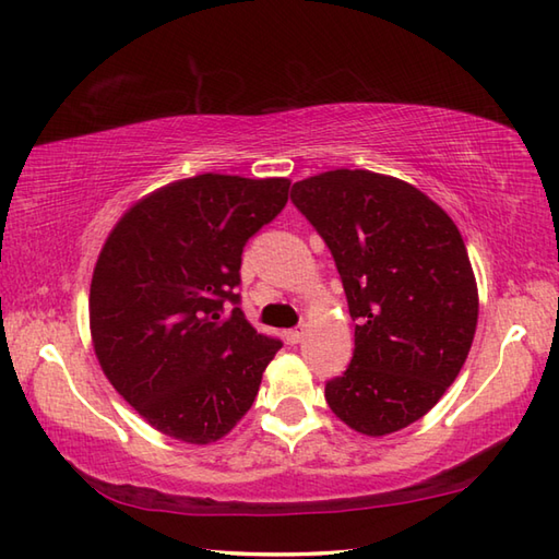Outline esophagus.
<instances>
[{"instance_id": "obj_1", "label": "esophagus", "mask_w": 559, "mask_h": 559, "mask_svg": "<svg viewBox=\"0 0 559 559\" xmlns=\"http://www.w3.org/2000/svg\"><path fill=\"white\" fill-rule=\"evenodd\" d=\"M286 336H288V341H290V343H300V341H302V336H305V326L300 324V326H295V329H290Z\"/></svg>"}]
</instances>
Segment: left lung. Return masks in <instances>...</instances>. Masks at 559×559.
Instances as JSON below:
<instances>
[{
	"instance_id": "8db88e82",
	"label": "left lung",
	"mask_w": 559,
	"mask_h": 559,
	"mask_svg": "<svg viewBox=\"0 0 559 559\" xmlns=\"http://www.w3.org/2000/svg\"><path fill=\"white\" fill-rule=\"evenodd\" d=\"M290 201L326 242L355 322V348L326 382L329 408L370 437L430 411L461 372L478 290L461 233L418 189L370 170L293 185Z\"/></svg>"
}]
</instances>
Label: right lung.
<instances>
[{
    "mask_svg": "<svg viewBox=\"0 0 559 559\" xmlns=\"http://www.w3.org/2000/svg\"><path fill=\"white\" fill-rule=\"evenodd\" d=\"M288 187L189 177L141 199L105 242L88 298L93 346L117 394L156 430L209 444L252 408L283 343L240 310L242 249L286 206Z\"/></svg>",
    "mask_w": 559,
    "mask_h": 559,
    "instance_id": "1",
    "label": "right lung"
}]
</instances>
